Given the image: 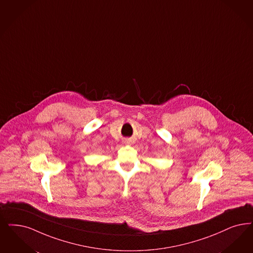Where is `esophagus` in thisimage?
Segmentation results:
<instances>
[{
  "label": "esophagus",
  "mask_w": 253,
  "mask_h": 253,
  "mask_svg": "<svg viewBox=\"0 0 253 253\" xmlns=\"http://www.w3.org/2000/svg\"><path fill=\"white\" fill-rule=\"evenodd\" d=\"M125 142H126V143H128V142H129V140H126V141H125Z\"/></svg>",
  "instance_id": "1"
}]
</instances>
